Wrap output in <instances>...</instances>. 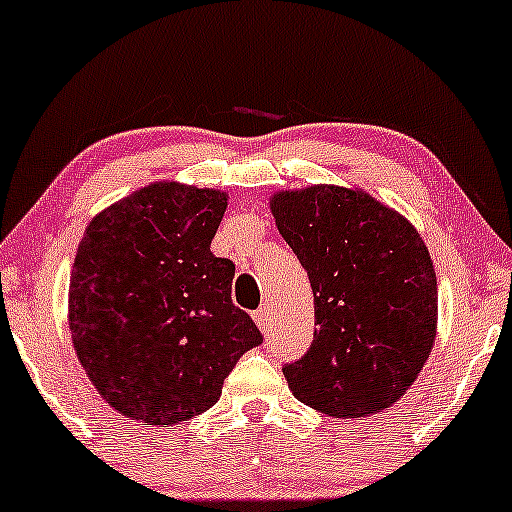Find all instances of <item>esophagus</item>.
I'll return each mask as SVG.
<instances>
[{
	"label": "esophagus",
	"instance_id": "34e87169",
	"mask_svg": "<svg viewBox=\"0 0 512 512\" xmlns=\"http://www.w3.org/2000/svg\"><path fill=\"white\" fill-rule=\"evenodd\" d=\"M252 319H255V324L260 326L262 331H269V310H267V307H260V310L252 312Z\"/></svg>",
	"mask_w": 512,
	"mask_h": 512
}]
</instances>
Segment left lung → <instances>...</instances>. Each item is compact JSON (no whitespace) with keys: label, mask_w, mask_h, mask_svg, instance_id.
I'll return each mask as SVG.
<instances>
[{"label":"left lung","mask_w":512,"mask_h":512,"mask_svg":"<svg viewBox=\"0 0 512 512\" xmlns=\"http://www.w3.org/2000/svg\"><path fill=\"white\" fill-rule=\"evenodd\" d=\"M272 212L315 295V341L283 365L288 389L324 415L389 408L434 346L436 274L420 233L367 193L336 186L274 195Z\"/></svg>","instance_id":"obj_1"}]
</instances>
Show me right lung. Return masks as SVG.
I'll return each instance as SVG.
<instances>
[{
  "instance_id": "add662e5",
  "label": "right lung",
  "mask_w": 512,
  "mask_h": 512,
  "mask_svg": "<svg viewBox=\"0 0 512 512\" xmlns=\"http://www.w3.org/2000/svg\"><path fill=\"white\" fill-rule=\"evenodd\" d=\"M226 195L152 183L90 221L73 262V348L104 400L176 424L212 408L240 355L260 346L233 305L236 264L212 245Z\"/></svg>"
}]
</instances>
